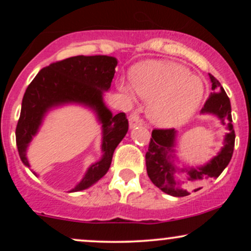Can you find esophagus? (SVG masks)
<instances>
[{
	"label": "esophagus",
	"instance_id": "34e87169",
	"mask_svg": "<svg viewBox=\"0 0 251 251\" xmlns=\"http://www.w3.org/2000/svg\"><path fill=\"white\" fill-rule=\"evenodd\" d=\"M128 122H129V127H131V128H134L135 126H139V125H142V124H143L142 119H140L139 116H138L137 113L131 114V116H129V118H128Z\"/></svg>",
	"mask_w": 251,
	"mask_h": 251
}]
</instances>
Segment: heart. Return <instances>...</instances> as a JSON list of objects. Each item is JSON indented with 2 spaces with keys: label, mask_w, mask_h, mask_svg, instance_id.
I'll return each instance as SVG.
<instances>
[{
  "label": "heart",
  "mask_w": 251,
  "mask_h": 251,
  "mask_svg": "<svg viewBox=\"0 0 251 251\" xmlns=\"http://www.w3.org/2000/svg\"><path fill=\"white\" fill-rule=\"evenodd\" d=\"M132 87L149 103L150 119L162 127L180 125L191 118L201 105L204 85L184 66L174 62H145L129 74ZM122 91L131 96L126 85Z\"/></svg>",
  "instance_id": "b5f03b06"
}]
</instances>
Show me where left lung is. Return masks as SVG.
I'll list each match as a JSON object with an SVG mask.
<instances>
[{
	"mask_svg": "<svg viewBox=\"0 0 251 251\" xmlns=\"http://www.w3.org/2000/svg\"><path fill=\"white\" fill-rule=\"evenodd\" d=\"M209 77L214 93L209 96L201 114L215 116L226 129L223 146L214 158L204 165L189 166L183 164L179 168L176 164L179 162L175 149L177 131L175 128L152 131L149 151L145 155L148 175L157 188L174 197H185L201 190L204 183L217 178L231 160L235 146L231 105L220 81L211 74H209Z\"/></svg>",
	"mask_w": 251,
	"mask_h": 251,
	"instance_id": "1",
	"label": "left lung"
}]
</instances>
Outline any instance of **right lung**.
Returning <instances> with one entry per match:
<instances>
[{"label": "right lung", "mask_w": 251, "mask_h": 251, "mask_svg": "<svg viewBox=\"0 0 251 251\" xmlns=\"http://www.w3.org/2000/svg\"><path fill=\"white\" fill-rule=\"evenodd\" d=\"M117 65L118 60L113 56L77 55L51 63L37 73L25 89L15 132L20 158L27 168H30L28 146L48 112L74 103L93 111L101 124L102 155L68 192L88 189L107 174L114 150L128 131L125 113L113 116L103 102V93L111 88ZM33 174L36 176L35 172Z\"/></svg>", "instance_id": "obj_1"}]
</instances>
